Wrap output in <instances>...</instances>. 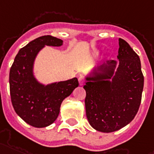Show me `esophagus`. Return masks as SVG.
I'll use <instances>...</instances> for the list:
<instances>
[{
    "label": "esophagus",
    "instance_id": "obj_1",
    "mask_svg": "<svg viewBox=\"0 0 154 154\" xmlns=\"http://www.w3.org/2000/svg\"><path fill=\"white\" fill-rule=\"evenodd\" d=\"M78 82H79V84H80L81 86H82V85H83V84L85 83V81H84V77L81 76V77L78 78Z\"/></svg>",
    "mask_w": 154,
    "mask_h": 154
}]
</instances>
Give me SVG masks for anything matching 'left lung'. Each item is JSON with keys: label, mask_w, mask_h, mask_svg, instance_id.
Returning a JSON list of instances; mask_svg holds the SVG:
<instances>
[{"label": "left lung", "mask_w": 154, "mask_h": 154, "mask_svg": "<svg viewBox=\"0 0 154 154\" xmlns=\"http://www.w3.org/2000/svg\"><path fill=\"white\" fill-rule=\"evenodd\" d=\"M118 67L110 60L86 77V117L99 131H116L131 122L137 113L144 88V75L140 57L130 45L119 38ZM112 78V82L109 79Z\"/></svg>", "instance_id": "8db88e82"}]
</instances>
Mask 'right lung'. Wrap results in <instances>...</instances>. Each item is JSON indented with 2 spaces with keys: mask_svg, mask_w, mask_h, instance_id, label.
I'll return each mask as SVG.
<instances>
[{
  "mask_svg": "<svg viewBox=\"0 0 154 154\" xmlns=\"http://www.w3.org/2000/svg\"><path fill=\"white\" fill-rule=\"evenodd\" d=\"M62 45V40L54 36H40L19 51L10 68L9 81L14 109L25 122L34 127H45L53 123L59 116L63 100L79 85L74 77L43 86L33 77L34 60L44 45Z\"/></svg>",
  "mask_w": 154,
  "mask_h": 154,
  "instance_id": "add662e5",
  "label": "right lung"
}]
</instances>
